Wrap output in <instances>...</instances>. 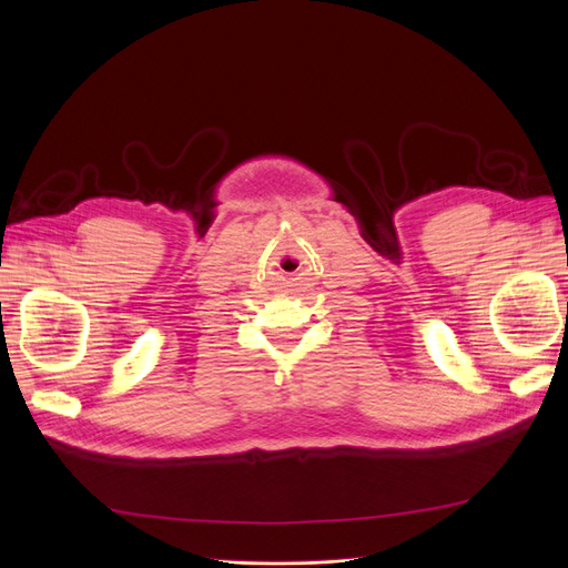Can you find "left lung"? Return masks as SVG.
<instances>
[{
    "label": "left lung",
    "instance_id": "1",
    "mask_svg": "<svg viewBox=\"0 0 568 568\" xmlns=\"http://www.w3.org/2000/svg\"><path fill=\"white\" fill-rule=\"evenodd\" d=\"M566 305H568V303H566Z\"/></svg>",
    "mask_w": 568,
    "mask_h": 568
}]
</instances>
